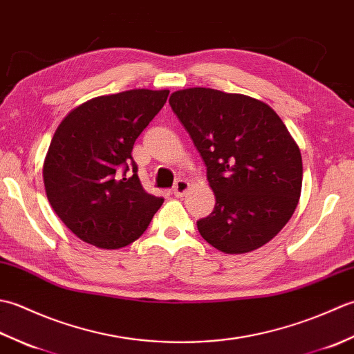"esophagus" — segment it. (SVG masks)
I'll list each match as a JSON object with an SVG mask.
<instances>
[{"mask_svg": "<svg viewBox=\"0 0 354 354\" xmlns=\"http://www.w3.org/2000/svg\"><path fill=\"white\" fill-rule=\"evenodd\" d=\"M190 190V184L185 181V179H179V181L173 187V194H175L176 198H183L187 194V192Z\"/></svg>", "mask_w": 354, "mask_h": 354, "instance_id": "obj_1", "label": "esophagus"}]
</instances>
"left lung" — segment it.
Listing matches in <instances>:
<instances>
[{
  "instance_id": "left-lung-1",
  "label": "left lung",
  "mask_w": 354,
  "mask_h": 354,
  "mask_svg": "<svg viewBox=\"0 0 354 354\" xmlns=\"http://www.w3.org/2000/svg\"><path fill=\"white\" fill-rule=\"evenodd\" d=\"M207 165L216 198L198 221L207 242L245 254L270 242L289 222L303 185L299 147L277 112L245 94L187 88L169 99Z\"/></svg>"
}]
</instances>
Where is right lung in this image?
I'll return each instance as SVG.
<instances>
[{
  "instance_id": "add662e5",
  "label": "right lung",
  "mask_w": 354,
  "mask_h": 354,
  "mask_svg": "<svg viewBox=\"0 0 354 354\" xmlns=\"http://www.w3.org/2000/svg\"><path fill=\"white\" fill-rule=\"evenodd\" d=\"M169 93L131 89L94 97L57 126L42 167L45 193L84 242L102 250L131 245L162 205V198L142 189L132 149Z\"/></svg>"
}]
</instances>
